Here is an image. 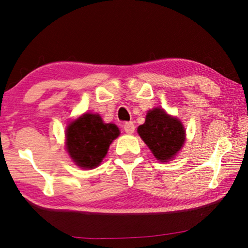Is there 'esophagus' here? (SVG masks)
Here are the masks:
<instances>
[{"mask_svg": "<svg viewBox=\"0 0 248 248\" xmlns=\"http://www.w3.org/2000/svg\"><path fill=\"white\" fill-rule=\"evenodd\" d=\"M124 129L125 133L128 134H132L134 132V124L132 121H129V123H125L124 125Z\"/></svg>", "mask_w": 248, "mask_h": 248, "instance_id": "1", "label": "esophagus"}]
</instances>
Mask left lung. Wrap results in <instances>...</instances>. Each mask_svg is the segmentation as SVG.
<instances>
[{
	"mask_svg": "<svg viewBox=\"0 0 248 248\" xmlns=\"http://www.w3.org/2000/svg\"><path fill=\"white\" fill-rule=\"evenodd\" d=\"M138 133L161 163L174 158L186 141V130L181 121L160 107L148 110L145 123L138 128Z\"/></svg>",
	"mask_w": 248,
	"mask_h": 248,
	"instance_id": "8db88e82",
	"label": "left lung"
}]
</instances>
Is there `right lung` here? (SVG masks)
<instances>
[{
	"mask_svg": "<svg viewBox=\"0 0 248 248\" xmlns=\"http://www.w3.org/2000/svg\"><path fill=\"white\" fill-rule=\"evenodd\" d=\"M119 133L116 124L103 123L98 114L85 112L67 127L66 150L80 168L93 169L102 163Z\"/></svg>",
	"mask_w": 248,
	"mask_h": 248,
	"instance_id": "obj_1",
	"label": "right lung"
}]
</instances>
